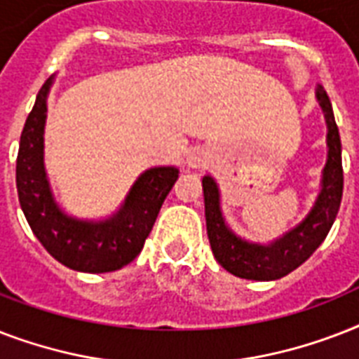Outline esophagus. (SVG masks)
Returning a JSON list of instances; mask_svg holds the SVG:
<instances>
[{
	"label": "esophagus",
	"mask_w": 359,
	"mask_h": 359,
	"mask_svg": "<svg viewBox=\"0 0 359 359\" xmlns=\"http://www.w3.org/2000/svg\"><path fill=\"white\" fill-rule=\"evenodd\" d=\"M186 163H188V168L194 169L205 168L208 163V152L205 151V149L196 147V149H191V151H188V154H186Z\"/></svg>",
	"instance_id": "esophagus-1"
}]
</instances>
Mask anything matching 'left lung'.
Wrapping results in <instances>:
<instances>
[{
    "instance_id": "left-lung-1",
    "label": "left lung",
    "mask_w": 359,
    "mask_h": 359,
    "mask_svg": "<svg viewBox=\"0 0 359 359\" xmlns=\"http://www.w3.org/2000/svg\"><path fill=\"white\" fill-rule=\"evenodd\" d=\"M317 100L326 117L328 126V160L324 165L320 194L313 205L311 212L270 244H255L240 238L225 224L219 208V190L216 180L207 175L203 177L205 196V218L207 235L216 261L236 278L272 281L290 273L313 255V251L323 244L339 212L343 197V163H341V137L334 119V109L323 87H317Z\"/></svg>"
}]
</instances>
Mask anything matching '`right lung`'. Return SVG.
Returning a JSON list of instances; mask_svg holds the SVG:
<instances>
[{
  "label": "right lung",
  "instance_id": "right-lung-1",
  "mask_svg": "<svg viewBox=\"0 0 359 359\" xmlns=\"http://www.w3.org/2000/svg\"><path fill=\"white\" fill-rule=\"evenodd\" d=\"M53 76L44 81L20 135L16 188L20 207L46 251L78 272L104 273L126 266L143 250L163 199L179 179V169L152 168L130 188L119 212L109 219L89 222L69 216L59 207L44 169L46 98Z\"/></svg>",
  "mask_w": 359,
  "mask_h": 359
}]
</instances>
